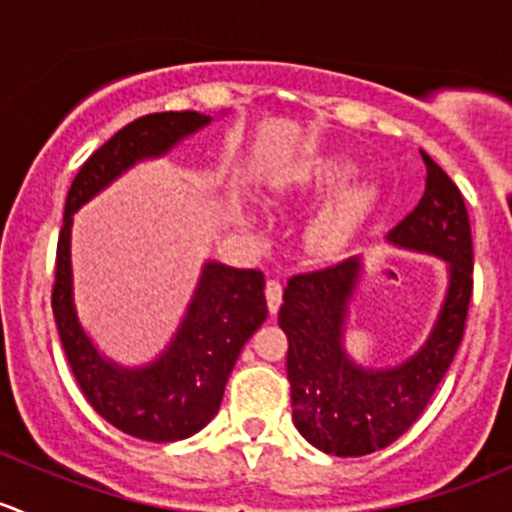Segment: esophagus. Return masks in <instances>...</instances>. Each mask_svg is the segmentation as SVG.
I'll use <instances>...</instances> for the list:
<instances>
[{
	"mask_svg": "<svg viewBox=\"0 0 512 512\" xmlns=\"http://www.w3.org/2000/svg\"><path fill=\"white\" fill-rule=\"evenodd\" d=\"M265 297H267V309H270L272 314H277V309H280V304H282V285H280V282L267 280Z\"/></svg>",
	"mask_w": 512,
	"mask_h": 512,
	"instance_id": "obj_1",
	"label": "esophagus"
}]
</instances>
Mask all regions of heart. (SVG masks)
I'll return each instance as SVG.
<instances>
[{
	"instance_id": "obj_1",
	"label": "heart",
	"mask_w": 512,
	"mask_h": 512,
	"mask_svg": "<svg viewBox=\"0 0 512 512\" xmlns=\"http://www.w3.org/2000/svg\"><path fill=\"white\" fill-rule=\"evenodd\" d=\"M354 173L352 160L342 156H319L304 160L302 165L292 170V175L282 183L280 193L289 198H302V195H319L324 190L334 188L337 183L347 180ZM374 188L366 180H349L339 185L314 213L307 227V245L317 255H332L339 252L374 205ZM237 218L242 223H252V213H247L245 205H237Z\"/></svg>"
}]
</instances>
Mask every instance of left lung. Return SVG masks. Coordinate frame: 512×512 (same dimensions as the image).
I'll list each match as a JSON object with an SVG mask.
<instances>
[{
	"label": "left lung",
	"instance_id": "left-lung-1",
	"mask_svg": "<svg viewBox=\"0 0 512 512\" xmlns=\"http://www.w3.org/2000/svg\"><path fill=\"white\" fill-rule=\"evenodd\" d=\"M421 200L386 240L438 257L448 287L431 334L416 354L389 369L356 364L344 349V322L361 275L359 257L294 275L285 287L280 327L287 334L292 418L314 448L366 456L404 436L441 384L466 329L473 292V240L461 190L431 156Z\"/></svg>",
	"mask_w": 512,
	"mask_h": 512
}]
</instances>
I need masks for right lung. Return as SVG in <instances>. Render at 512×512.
<instances>
[{
  "instance_id": "add662e5",
  "label": "right lung",
  "mask_w": 512,
  "mask_h": 512,
  "mask_svg": "<svg viewBox=\"0 0 512 512\" xmlns=\"http://www.w3.org/2000/svg\"><path fill=\"white\" fill-rule=\"evenodd\" d=\"M210 121L213 116L198 111L148 113L108 138L71 183L56 245L51 309L71 371L98 416L128 436L153 443L193 436L218 414L237 356L267 319L265 275L260 270L205 262L188 312L165 352L151 364L128 369L98 352L79 322L71 272V225L81 205L138 160L165 156Z\"/></svg>"
}]
</instances>
